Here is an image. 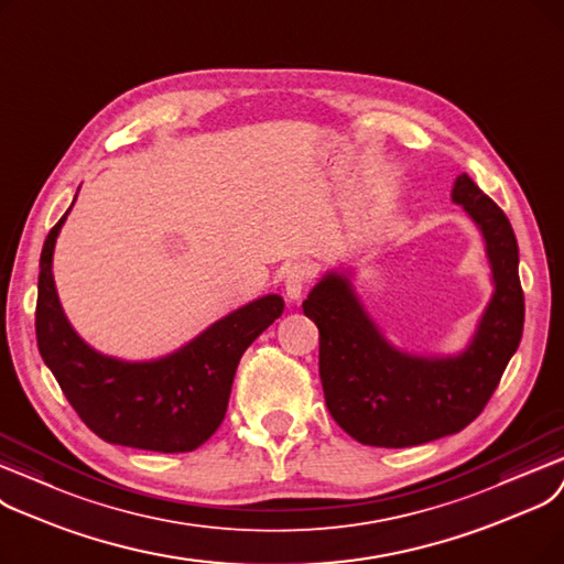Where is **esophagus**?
Returning <instances> with one entry per match:
<instances>
[{
    "instance_id": "obj_1",
    "label": "esophagus",
    "mask_w": 564,
    "mask_h": 564,
    "mask_svg": "<svg viewBox=\"0 0 564 564\" xmlns=\"http://www.w3.org/2000/svg\"><path fill=\"white\" fill-rule=\"evenodd\" d=\"M312 265L310 263H305V261H296V263H291L289 265V271H286V275H284V291H286V299L289 301H301L303 299V293H305V289L310 286V282H312Z\"/></svg>"
}]
</instances>
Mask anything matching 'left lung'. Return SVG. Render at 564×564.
I'll return each mask as SVG.
<instances>
[{"instance_id": "left-lung-1", "label": "left lung", "mask_w": 564, "mask_h": 564, "mask_svg": "<svg viewBox=\"0 0 564 564\" xmlns=\"http://www.w3.org/2000/svg\"><path fill=\"white\" fill-rule=\"evenodd\" d=\"M452 202L485 236L494 296L466 351L409 356L379 333L346 275H324L303 303L318 328V373L326 406L348 436L373 447H411L462 432L491 399L523 335L519 246L502 208L462 174Z\"/></svg>"}]
</instances>
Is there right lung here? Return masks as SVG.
<instances>
[{"instance_id":"1","label":"right lung","mask_w":564,"mask_h":564,"mask_svg":"<svg viewBox=\"0 0 564 564\" xmlns=\"http://www.w3.org/2000/svg\"><path fill=\"white\" fill-rule=\"evenodd\" d=\"M68 210L41 252L36 341L43 362L98 438L163 454L197 449L225 420L240 356L282 316L284 301L275 293L252 301L160 360L102 356L70 328L52 280V254Z\"/></svg>"}]
</instances>
